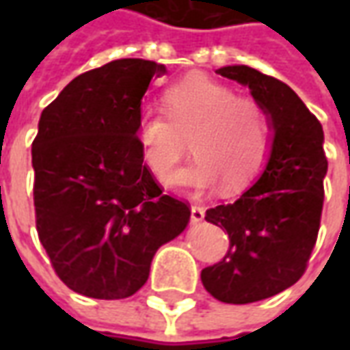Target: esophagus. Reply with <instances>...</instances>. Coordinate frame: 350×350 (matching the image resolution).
<instances>
[{
	"instance_id": "esophagus-1",
	"label": "esophagus",
	"mask_w": 350,
	"mask_h": 350,
	"mask_svg": "<svg viewBox=\"0 0 350 350\" xmlns=\"http://www.w3.org/2000/svg\"><path fill=\"white\" fill-rule=\"evenodd\" d=\"M202 219H204V208L197 204L191 206V221L193 223H200Z\"/></svg>"
}]
</instances>
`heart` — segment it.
<instances>
[{
  "label": "heart",
  "mask_w": 350,
  "mask_h": 350,
  "mask_svg": "<svg viewBox=\"0 0 350 350\" xmlns=\"http://www.w3.org/2000/svg\"><path fill=\"white\" fill-rule=\"evenodd\" d=\"M165 113L140 116L137 142L146 167L159 180L174 172L189 153L197 159L170 180L172 185L208 189L223 182L225 191H242L255 182L271 150L266 110L251 97L202 75H189L163 93Z\"/></svg>",
  "instance_id": "1"
}]
</instances>
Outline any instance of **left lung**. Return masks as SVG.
<instances>
[{"mask_svg":"<svg viewBox=\"0 0 350 350\" xmlns=\"http://www.w3.org/2000/svg\"><path fill=\"white\" fill-rule=\"evenodd\" d=\"M215 72L250 86L273 129L270 159L258 182L232 204L206 210V221L225 228L230 242L227 255L202 270V285L215 300L251 304L294 285L308 268L328 170L324 133L285 82L247 65Z\"/></svg>","mask_w":350,"mask_h":350,"instance_id":"left-lung-1","label":"left lung"}]
</instances>
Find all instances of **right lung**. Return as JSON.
Here are the masks:
<instances>
[{
  "instance_id": "right-lung-1",
  "label": "right lung",
  "mask_w": 350,
  "mask_h": 350,
  "mask_svg": "<svg viewBox=\"0 0 350 350\" xmlns=\"http://www.w3.org/2000/svg\"><path fill=\"white\" fill-rule=\"evenodd\" d=\"M165 65L116 59L82 72L42 110L31 144L35 225L57 278L97 300L133 296L187 202L163 193L137 142L140 105Z\"/></svg>"
}]
</instances>
